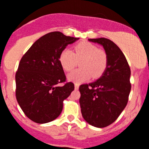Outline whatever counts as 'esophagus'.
<instances>
[{
  "label": "esophagus",
  "mask_w": 149,
  "mask_h": 149,
  "mask_svg": "<svg viewBox=\"0 0 149 149\" xmlns=\"http://www.w3.org/2000/svg\"><path fill=\"white\" fill-rule=\"evenodd\" d=\"M78 88H79V85L77 84V83H75V84H74V88H75V89H78Z\"/></svg>",
  "instance_id": "34e87169"
}]
</instances>
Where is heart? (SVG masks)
Listing matches in <instances>:
<instances>
[{
    "mask_svg": "<svg viewBox=\"0 0 149 149\" xmlns=\"http://www.w3.org/2000/svg\"><path fill=\"white\" fill-rule=\"evenodd\" d=\"M79 61L81 68L68 74V79L73 82H83L92 76L94 78H99L107 68V54L90 42H80L74 47L73 50L64 49L59 56L60 64L67 71H71Z\"/></svg>",
    "mask_w": 149,
    "mask_h": 149,
    "instance_id": "b5f03b06",
    "label": "heart"
}]
</instances>
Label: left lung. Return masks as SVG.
<instances>
[{
    "instance_id": "obj_1",
    "label": "left lung",
    "mask_w": 149,
    "mask_h": 149,
    "mask_svg": "<svg viewBox=\"0 0 149 149\" xmlns=\"http://www.w3.org/2000/svg\"><path fill=\"white\" fill-rule=\"evenodd\" d=\"M101 45L107 56V68L100 78L80 85L81 112L85 121L95 127L113 123L126 107L131 92V69L126 57L113 41L89 39Z\"/></svg>"
}]
</instances>
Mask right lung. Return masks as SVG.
Listing matches in <instances>:
<instances>
[{"mask_svg":"<svg viewBox=\"0 0 149 149\" xmlns=\"http://www.w3.org/2000/svg\"><path fill=\"white\" fill-rule=\"evenodd\" d=\"M79 38L60 32L47 33L36 41L21 59L15 74L16 99L28 118L46 124L57 118L63 101L74 88L72 82L59 86L66 76L59 56Z\"/></svg>","mask_w":149,"mask_h":149,"instance_id":"right-lung-1","label":"right lung"}]
</instances>
